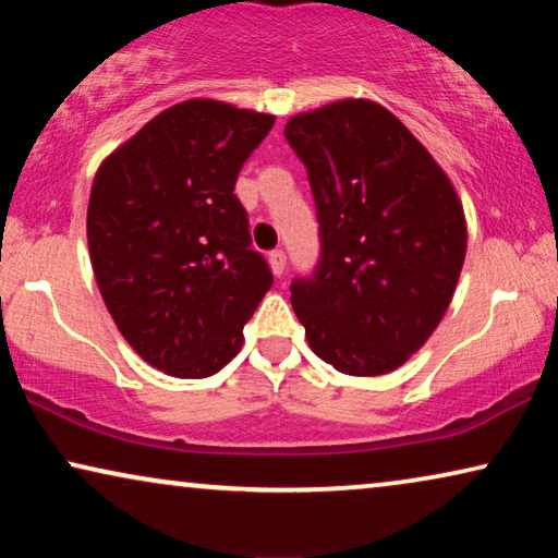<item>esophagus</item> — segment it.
<instances>
[{
    "label": "esophagus",
    "instance_id": "esophagus-1",
    "mask_svg": "<svg viewBox=\"0 0 558 558\" xmlns=\"http://www.w3.org/2000/svg\"><path fill=\"white\" fill-rule=\"evenodd\" d=\"M269 264H271V271L277 274V277H281V274H284V269H287V254H284V251L274 248L269 254Z\"/></svg>",
    "mask_w": 558,
    "mask_h": 558
}]
</instances>
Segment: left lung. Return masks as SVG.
<instances>
[{
  "label": "left lung",
  "instance_id": "8db88e82",
  "mask_svg": "<svg viewBox=\"0 0 558 558\" xmlns=\"http://www.w3.org/2000/svg\"><path fill=\"white\" fill-rule=\"evenodd\" d=\"M307 167L319 258L294 277L310 348L348 376L407 363L445 317L468 248L462 205L422 142L384 106L348 98L289 119Z\"/></svg>",
  "mask_w": 558,
  "mask_h": 558
}]
</instances>
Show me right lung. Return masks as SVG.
<instances>
[{
  "label": "right lung",
  "instance_id": "right-lung-1",
  "mask_svg": "<svg viewBox=\"0 0 558 558\" xmlns=\"http://www.w3.org/2000/svg\"><path fill=\"white\" fill-rule=\"evenodd\" d=\"M274 117L220 101L178 104L98 167L88 251L119 332L174 378L218 373L271 287L235 197Z\"/></svg>",
  "mask_w": 558,
  "mask_h": 558
}]
</instances>
